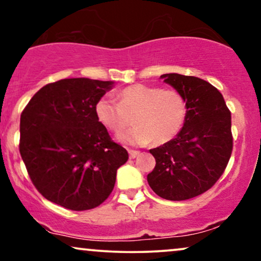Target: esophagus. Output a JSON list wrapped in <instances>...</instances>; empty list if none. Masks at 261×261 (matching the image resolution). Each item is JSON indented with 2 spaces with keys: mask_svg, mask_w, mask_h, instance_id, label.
Segmentation results:
<instances>
[{
  "mask_svg": "<svg viewBox=\"0 0 261 261\" xmlns=\"http://www.w3.org/2000/svg\"><path fill=\"white\" fill-rule=\"evenodd\" d=\"M128 152H129L130 159H136V157L139 155V151H137V150H129Z\"/></svg>",
  "mask_w": 261,
  "mask_h": 261,
  "instance_id": "obj_1",
  "label": "esophagus"
}]
</instances>
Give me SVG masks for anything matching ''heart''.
<instances>
[{"mask_svg":"<svg viewBox=\"0 0 261 261\" xmlns=\"http://www.w3.org/2000/svg\"><path fill=\"white\" fill-rule=\"evenodd\" d=\"M117 100L101 96L95 104L98 121L106 129L118 133L133 122L137 125L122 132L117 140L125 145H156L168 143L184 127L188 106L184 95L174 89L133 85L122 89Z\"/></svg>","mask_w":261,"mask_h":261,"instance_id":"heart-1","label":"heart"}]
</instances>
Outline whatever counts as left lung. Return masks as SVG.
I'll use <instances>...</instances> for the list:
<instances>
[{
  "mask_svg": "<svg viewBox=\"0 0 261 261\" xmlns=\"http://www.w3.org/2000/svg\"><path fill=\"white\" fill-rule=\"evenodd\" d=\"M161 79L184 95L188 115L174 139L150 150L156 166L147 182L160 197L184 201L211 189L226 168L232 152L231 112L204 80L179 73Z\"/></svg>",
  "mask_w": 261,
  "mask_h": 261,
  "instance_id": "1",
  "label": "left lung"
}]
</instances>
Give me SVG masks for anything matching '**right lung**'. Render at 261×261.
Listing matches in <instances>:
<instances>
[{"instance_id": "right-lung-1", "label": "right lung", "mask_w": 261, "mask_h": 261, "mask_svg": "<svg viewBox=\"0 0 261 261\" xmlns=\"http://www.w3.org/2000/svg\"><path fill=\"white\" fill-rule=\"evenodd\" d=\"M112 81L65 79L31 98L20 116V150L32 184L53 203L71 211L101 204L128 160L98 121L95 104Z\"/></svg>"}]
</instances>
